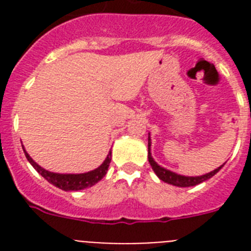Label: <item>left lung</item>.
Here are the masks:
<instances>
[{"label": "left lung", "mask_w": 251, "mask_h": 251, "mask_svg": "<svg viewBox=\"0 0 251 251\" xmlns=\"http://www.w3.org/2000/svg\"><path fill=\"white\" fill-rule=\"evenodd\" d=\"M148 161H150V165L152 167V170L154 171V174L157 175L159 179H162L163 182L170 183V185L177 186V187H191V186H196L201 182H205L208 178H211L212 176L219 172L221 170L225 163L220 167H217L216 170L208 172V174L202 175V176H183V175H178L176 172H172V171L167 170V168L162 167L157 163L152 157V153H151V137L150 133H148Z\"/></svg>", "instance_id": "obj_1"}]
</instances>
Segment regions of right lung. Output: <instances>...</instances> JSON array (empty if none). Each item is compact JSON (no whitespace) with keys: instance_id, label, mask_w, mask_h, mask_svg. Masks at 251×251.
Returning a JSON list of instances; mask_svg holds the SVG:
<instances>
[{"instance_id":"obj_1","label":"right lung","mask_w":251,"mask_h":251,"mask_svg":"<svg viewBox=\"0 0 251 251\" xmlns=\"http://www.w3.org/2000/svg\"><path fill=\"white\" fill-rule=\"evenodd\" d=\"M22 150L25 152V156L27 161L30 162L32 167L39 172L48 182L52 183L56 187L61 188L64 191H79V190H84V188L92 187L95 183H98L101 178L106 175V171L109 167L110 159H112V151H109L106 158L104 162L95 170L85 172V174H55V172H50V171L45 170L41 166H39L34 159L31 158L30 154L26 152L25 147L22 146Z\"/></svg>"}]
</instances>
